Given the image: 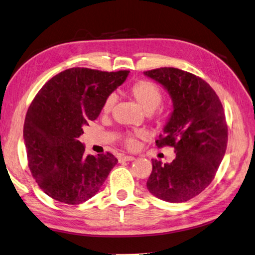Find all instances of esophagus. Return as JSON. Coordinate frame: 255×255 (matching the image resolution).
I'll list each match as a JSON object with an SVG mask.
<instances>
[{
  "mask_svg": "<svg viewBox=\"0 0 255 255\" xmlns=\"http://www.w3.org/2000/svg\"><path fill=\"white\" fill-rule=\"evenodd\" d=\"M134 156L131 155H123L120 157V162H129V161H133Z\"/></svg>",
  "mask_w": 255,
  "mask_h": 255,
  "instance_id": "1",
  "label": "esophagus"
}]
</instances>
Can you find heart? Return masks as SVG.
<instances>
[{"instance_id": "heart-1", "label": "heart", "mask_w": 255, "mask_h": 255, "mask_svg": "<svg viewBox=\"0 0 255 255\" xmlns=\"http://www.w3.org/2000/svg\"><path fill=\"white\" fill-rule=\"evenodd\" d=\"M128 94L138 103V105L145 113H152V112H154L158 108V105L161 104L163 99L161 89L153 84V82L147 80H140L134 82L128 89ZM115 102L116 98L113 94H111V96L106 98L103 102L102 110H101L102 111V114H110L114 108ZM144 137V131L128 132L123 135V142L129 150H133L138 145V139Z\"/></svg>"}]
</instances>
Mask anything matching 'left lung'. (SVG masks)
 <instances>
[{
  "label": "left lung",
  "mask_w": 255,
  "mask_h": 255,
  "mask_svg": "<svg viewBox=\"0 0 255 255\" xmlns=\"http://www.w3.org/2000/svg\"><path fill=\"white\" fill-rule=\"evenodd\" d=\"M169 94L173 112L156 140L157 147L173 146L176 157L163 164L152 159L146 188L170 203L192 199L208 187L227 147L223 105L211 86L185 70L163 67L143 73Z\"/></svg>",
  "instance_id": "1"
}]
</instances>
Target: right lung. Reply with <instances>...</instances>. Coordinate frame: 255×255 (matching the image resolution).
Segmentation results:
<instances>
[{
	"label": "right lung",
	"instance_id": "add662e5",
	"mask_svg": "<svg viewBox=\"0 0 255 255\" xmlns=\"http://www.w3.org/2000/svg\"><path fill=\"white\" fill-rule=\"evenodd\" d=\"M129 73L69 68L47 81L33 99L23 125L28 166L52 199L73 205L86 202L117 164L109 152L86 155L78 138Z\"/></svg>",
	"mask_w": 255,
	"mask_h": 255
}]
</instances>
